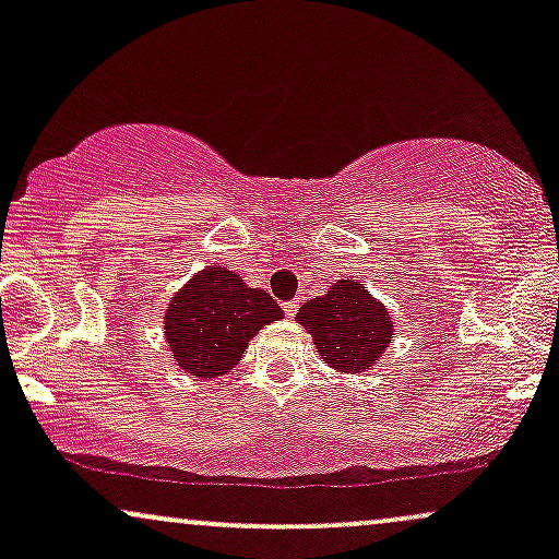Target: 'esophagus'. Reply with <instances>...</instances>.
I'll return each instance as SVG.
<instances>
[{
	"label": "esophagus",
	"mask_w": 559,
	"mask_h": 559,
	"mask_svg": "<svg viewBox=\"0 0 559 559\" xmlns=\"http://www.w3.org/2000/svg\"><path fill=\"white\" fill-rule=\"evenodd\" d=\"M297 305H299V301H284V312L288 318L297 316Z\"/></svg>",
	"instance_id": "esophagus-1"
}]
</instances>
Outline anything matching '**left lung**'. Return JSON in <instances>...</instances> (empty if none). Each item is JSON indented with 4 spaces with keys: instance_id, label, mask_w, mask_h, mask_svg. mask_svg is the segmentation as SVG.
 <instances>
[{
    "instance_id": "obj_1",
    "label": "left lung",
    "mask_w": 559,
    "mask_h": 559,
    "mask_svg": "<svg viewBox=\"0 0 559 559\" xmlns=\"http://www.w3.org/2000/svg\"><path fill=\"white\" fill-rule=\"evenodd\" d=\"M297 320L318 355L338 373H365L394 342V320L357 278H338L323 297L299 307Z\"/></svg>"
}]
</instances>
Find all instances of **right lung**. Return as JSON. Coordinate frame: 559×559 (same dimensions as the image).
<instances>
[{
	"label": "right lung",
	"mask_w": 559,
	"mask_h": 559,
	"mask_svg": "<svg viewBox=\"0 0 559 559\" xmlns=\"http://www.w3.org/2000/svg\"><path fill=\"white\" fill-rule=\"evenodd\" d=\"M281 318L284 310L271 294L247 286L236 271L207 265L170 297L163 333L173 362L210 381L230 373L254 333Z\"/></svg>",
	"instance_id": "right-lung-1"
}]
</instances>
